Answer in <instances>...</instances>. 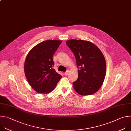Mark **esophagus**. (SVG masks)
Segmentation results:
<instances>
[{"instance_id": "esophagus-1", "label": "esophagus", "mask_w": 131, "mask_h": 131, "mask_svg": "<svg viewBox=\"0 0 131 131\" xmlns=\"http://www.w3.org/2000/svg\"><path fill=\"white\" fill-rule=\"evenodd\" d=\"M68 73H69V71L68 70V71H67L66 72H65L64 74H65V76H67L68 74Z\"/></svg>"}]
</instances>
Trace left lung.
Returning a JSON list of instances; mask_svg holds the SVG:
<instances>
[{"label":"left lung","instance_id":"8db88e82","mask_svg":"<svg viewBox=\"0 0 131 131\" xmlns=\"http://www.w3.org/2000/svg\"><path fill=\"white\" fill-rule=\"evenodd\" d=\"M66 45L76 58L78 78L73 87L79 94H94L102 85L106 76V64L100 49L92 42L82 40L70 39Z\"/></svg>","mask_w":131,"mask_h":131}]
</instances>
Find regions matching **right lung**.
I'll return each instance as SVG.
<instances>
[{
	"label": "right lung",
	"instance_id": "1",
	"mask_svg": "<svg viewBox=\"0 0 131 131\" xmlns=\"http://www.w3.org/2000/svg\"><path fill=\"white\" fill-rule=\"evenodd\" d=\"M62 40H46L37 45L27 55L24 63L26 78L37 93L47 94L52 91L62 78L52 67L53 55Z\"/></svg>",
	"mask_w": 131,
	"mask_h": 131
}]
</instances>
